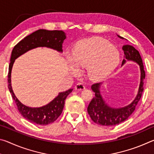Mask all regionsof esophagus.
Instances as JSON below:
<instances>
[{"instance_id": "34e87169", "label": "esophagus", "mask_w": 154, "mask_h": 154, "mask_svg": "<svg viewBox=\"0 0 154 154\" xmlns=\"http://www.w3.org/2000/svg\"><path fill=\"white\" fill-rule=\"evenodd\" d=\"M75 90L77 91H81L85 89V85L83 84V83H77V84L75 85Z\"/></svg>"}]
</instances>
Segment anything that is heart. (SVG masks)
Returning a JSON list of instances; mask_svg holds the SVG:
<instances>
[{
  "instance_id": "heart-1",
  "label": "heart",
  "mask_w": 154,
  "mask_h": 154,
  "mask_svg": "<svg viewBox=\"0 0 154 154\" xmlns=\"http://www.w3.org/2000/svg\"><path fill=\"white\" fill-rule=\"evenodd\" d=\"M67 60L73 73L77 67H86L88 77L94 81L105 79L118 66L120 57L118 50L111 44L100 38L84 39L75 46Z\"/></svg>"
}]
</instances>
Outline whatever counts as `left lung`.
Segmentation results:
<instances>
[{"label": "left lung", "mask_w": 154, "mask_h": 154, "mask_svg": "<svg viewBox=\"0 0 154 154\" xmlns=\"http://www.w3.org/2000/svg\"><path fill=\"white\" fill-rule=\"evenodd\" d=\"M118 36L124 39L123 37L118 35ZM122 49L124 53V59L122 61V66H123L127 61L134 62L139 66L140 80L139 90L136 97L131 103L122 107L116 108L109 105L103 98L100 93V88L103 83L93 84L91 88L95 93V96L88 106V113L94 122L101 126H113L126 121L135 110V107L142 96L143 80L145 77V73L141 57L139 52L132 45H124L122 47Z\"/></svg>", "instance_id": "obj_1"}]
</instances>
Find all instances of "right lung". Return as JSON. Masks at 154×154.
<instances>
[{"label":"right lung","mask_w":154,"mask_h":154,"mask_svg":"<svg viewBox=\"0 0 154 154\" xmlns=\"http://www.w3.org/2000/svg\"><path fill=\"white\" fill-rule=\"evenodd\" d=\"M66 38L62 30H48L39 29L20 41L11 52L8 73V88L13 99L17 106L20 114L32 123L45 125L53 123L60 116L64 106L65 99L73 89L60 92L51 102L40 107H30L22 104L18 100L13 91L11 86V71L15 60L20 56L31 49L37 48H48L62 53V44Z\"/></svg>","instance_id":"right-lung-1"}]
</instances>
